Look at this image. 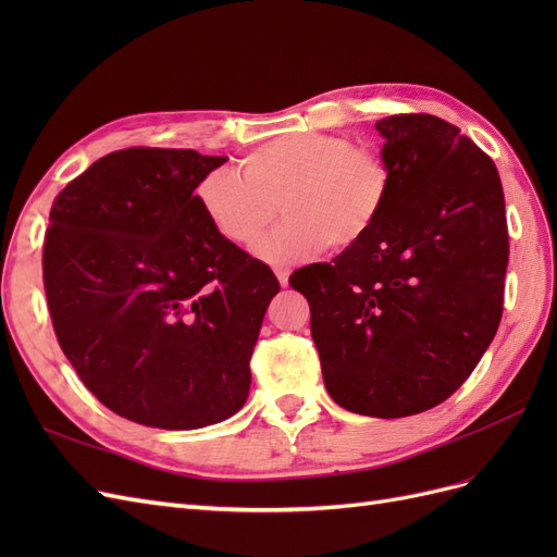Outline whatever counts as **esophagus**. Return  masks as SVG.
Instances as JSON below:
<instances>
[{"mask_svg": "<svg viewBox=\"0 0 557 557\" xmlns=\"http://www.w3.org/2000/svg\"><path fill=\"white\" fill-rule=\"evenodd\" d=\"M288 276H290L288 269H276V278H278V283L283 285V288H285V285H288Z\"/></svg>", "mask_w": 557, "mask_h": 557, "instance_id": "esophagus-1", "label": "esophagus"}]
</instances>
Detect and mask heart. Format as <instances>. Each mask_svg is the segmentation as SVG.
Returning <instances> with one entry per match:
<instances>
[{
  "instance_id": "1",
  "label": "heart",
  "mask_w": 557,
  "mask_h": 557,
  "mask_svg": "<svg viewBox=\"0 0 557 557\" xmlns=\"http://www.w3.org/2000/svg\"><path fill=\"white\" fill-rule=\"evenodd\" d=\"M395 174L381 150L344 134L293 132L242 160V178L225 170L197 183V205L234 246L256 244L281 205L285 221L258 244L269 264H293L327 246H360L393 195Z\"/></svg>"
}]
</instances>
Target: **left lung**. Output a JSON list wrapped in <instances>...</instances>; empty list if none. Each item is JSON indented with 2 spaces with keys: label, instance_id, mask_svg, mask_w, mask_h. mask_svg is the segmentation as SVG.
I'll list each match as a JSON object with an SVG mask.
<instances>
[{
  "label": "left lung",
  "instance_id": "left-lung-1",
  "mask_svg": "<svg viewBox=\"0 0 557 557\" xmlns=\"http://www.w3.org/2000/svg\"><path fill=\"white\" fill-rule=\"evenodd\" d=\"M395 183L374 232L297 269L330 397L374 418L428 411L474 372L504 309L509 230L497 166L430 113L376 123Z\"/></svg>",
  "mask_w": 557,
  "mask_h": 557
}]
</instances>
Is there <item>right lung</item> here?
I'll use <instances>...</instances> for the list:
<instances>
[{
	"label": "right lung",
	"mask_w": 557,
	"mask_h": 557,
	"mask_svg": "<svg viewBox=\"0 0 557 557\" xmlns=\"http://www.w3.org/2000/svg\"><path fill=\"white\" fill-rule=\"evenodd\" d=\"M227 158L115 150L50 207L44 290L58 344L113 413L195 430L237 413L278 281L225 242L195 188Z\"/></svg>",
	"instance_id": "1"
}]
</instances>
